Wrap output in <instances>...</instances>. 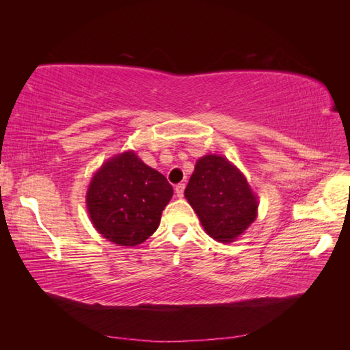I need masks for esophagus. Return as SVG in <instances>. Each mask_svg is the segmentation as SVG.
<instances>
[{"instance_id": "esophagus-1", "label": "esophagus", "mask_w": 350, "mask_h": 350, "mask_svg": "<svg viewBox=\"0 0 350 350\" xmlns=\"http://www.w3.org/2000/svg\"><path fill=\"white\" fill-rule=\"evenodd\" d=\"M174 191H176V196L177 197H183V194H185V183H179V185H176V188H174Z\"/></svg>"}]
</instances>
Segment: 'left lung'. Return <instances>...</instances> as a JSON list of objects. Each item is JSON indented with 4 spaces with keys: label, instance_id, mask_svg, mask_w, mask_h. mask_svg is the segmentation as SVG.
I'll return each instance as SVG.
<instances>
[{
    "label": "left lung",
    "instance_id": "8db88e82",
    "mask_svg": "<svg viewBox=\"0 0 350 350\" xmlns=\"http://www.w3.org/2000/svg\"><path fill=\"white\" fill-rule=\"evenodd\" d=\"M185 197L206 233L222 243L234 242L257 218V196L232 162L206 154L196 162Z\"/></svg>",
    "mask_w": 350,
    "mask_h": 350
}]
</instances>
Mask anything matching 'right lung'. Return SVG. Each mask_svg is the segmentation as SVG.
Wrapping results in <instances>:
<instances>
[{
  "label": "right lung",
  "instance_id": "obj_1",
  "mask_svg": "<svg viewBox=\"0 0 350 350\" xmlns=\"http://www.w3.org/2000/svg\"><path fill=\"white\" fill-rule=\"evenodd\" d=\"M173 187L135 152L108 159L88 185L85 203L94 228L122 247L143 243L159 227Z\"/></svg>",
  "mask_w": 350,
  "mask_h": 350
}]
</instances>
